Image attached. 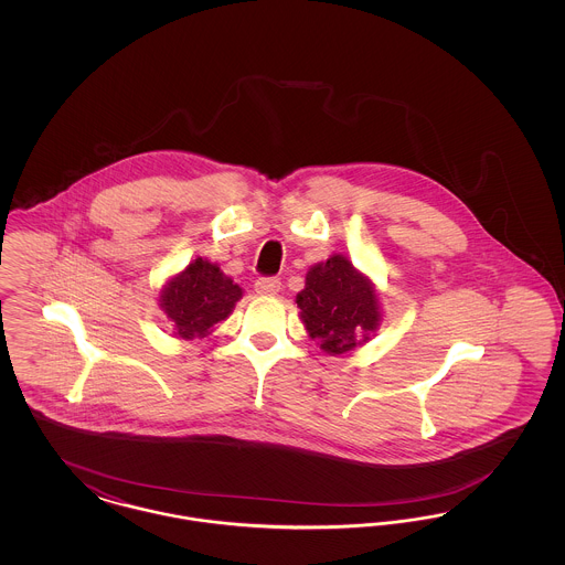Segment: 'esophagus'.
I'll list each match as a JSON object with an SVG mask.
<instances>
[{"label": "esophagus", "mask_w": 565, "mask_h": 565, "mask_svg": "<svg viewBox=\"0 0 565 565\" xmlns=\"http://www.w3.org/2000/svg\"><path fill=\"white\" fill-rule=\"evenodd\" d=\"M254 288L260 296H275L279 295V290H281V281L277 277H263L256 281Z\"/></svg>", "instance_id": "obj_1"}]
</instances>
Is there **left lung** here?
<instances>
[{"mask_svg":"<svg viewBox=\"0 0 565 565\" xmlns=\"http://www.w3.org/2000/svg\"><path fill=\"white\" fill-rule=\"evenodd\" d=\"M296 307L307 337L328 355H343L366 345L383 322L373 279L337 252L307 270Z\"/></svg>","mask_w":565,"mask_h":565,"instance_id":"1","label":"left lung"}]
</instances>
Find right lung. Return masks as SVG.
Here are the masks:
<instances>
[{
	"label": "right lung",
	"instance_id": "add662e5",
	"mask_svg": "<svg viewBox=\"0 0 565 565\" xmlns=\"http://www.w3.org/2000/svg\"><path fill=\"white\" fill-rule=\"evenodd\" d=\"M242 296L243 288L233 277L196 256L167 277L159 290V307L171 323V337L192 341L210 337L215 323L228 320Z\"/></svg>",
	"mask_w": 565,
	"mask_h": 565
}]
</instances>
